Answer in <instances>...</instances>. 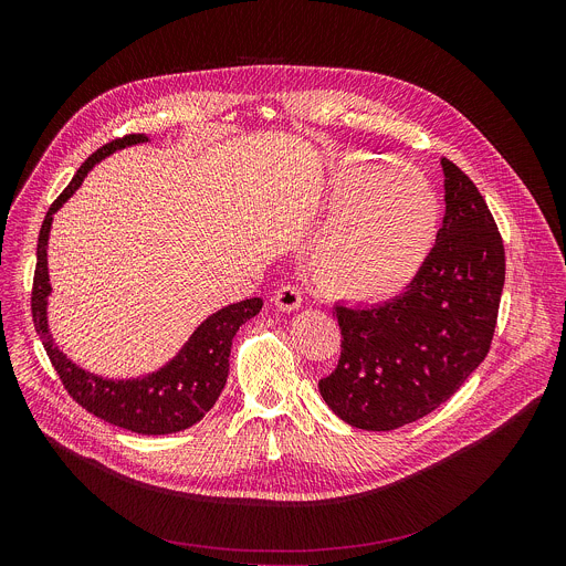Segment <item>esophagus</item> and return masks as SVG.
<instances>
[{"mask_svg":"<svg viewBox=\"0 0 566 566\" xmlns=\"http://www.w3.org/2000/svg\"><path fill=\"white\" fill-rule=\"evenodd\" d=\"M273 302H275V306H277L280 311H284V313H293V311H297V308H300V304H302V291H300L297 286L286 284V286H282V289H277V291H275Z\"/></svg>","mask_w":566,"mask_h":566,"instance_id":"esophagus-1","label":"esophagus"}]
</instances>
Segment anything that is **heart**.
Returning a JSON list of instances; mask_svg holds the SVG:
<instances>
[{
    "label": "heart",
    "mask_w": 566,
    "mask_h": 566,
    "mask_svg": "<svg viewBox=\"0 0 566 566\" xmlns=\"http://www.w3.org/2000/svg\"><path fill=\"white\" fill-rule=\"evenodd\" d=\"M358 170L360 164L349 156L334 164L338 179H352ZM437 226L439 201L421 172L396 168L369 177L317 239L311 255L313 277L338 300H389L406 291L421 271Z\"/></svg>",
    "instance_id": "obj_1"
}]
</instances>
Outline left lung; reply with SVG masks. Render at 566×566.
<instances>
[{
  "label": "left lung",
  "instance_id": "obj_1",
  "mask_svg": "<svg viewBox=\"0 0 566 566\" xmlns=\"http://www.w3.org/2000/svg\"><path fill=\"white\" fill-rule=\"evenodd\" d=\"M446 214L406 293L336 306L343 352L319 394L345 423L387 432L446 402L491 349L506 275L495 219L474 184L441 158Z\"/></svg>",
  "mask_w": 566,
  "mask_h": 566
}]
</instances>
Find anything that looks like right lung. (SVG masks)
<instances>
[{"instance_id": "obj_1", "label": "right lung", "mask_w": 566, "mask_h": 566, "mask_svg": "<svg viewBox=\"0 0 566 566\" xmlns=\"http://www.w3.org/2000/svg\"><path fill=\"white\" fill-rule=\"evenodd\" d=\"M149 143L145 134H129L116 138L94 151L64 192L49 208L40 237H38V266L33 280V322L40 340L64 382L66 391L94 417L118 426L136 434H175L199 423L217 402L226 378L232 338L239 327L255 317L262 311V297L241 300L228 304L212 315H208L201 325L190 334L184 347L154 371L132 378H112L96 371H90L73 363L53 340L49 327V234L53 226V214L83 186L85 177L98 166L103 158L112 156L118 149Z\"/></svg>"}]
</instances>
